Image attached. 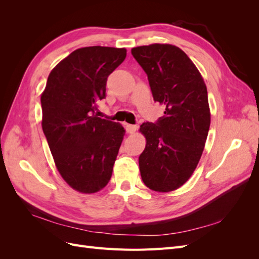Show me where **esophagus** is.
Wrapping results in <instances>:
<instances>
[{"mask_svg": "<svg viewBox=\"0 0 259 259\" xmlns=\"http://www.w3.org/2000/svg\"><path fill=\"white\" fill-rule=\"evenodd\" d=\"M126 131L130 134H134V133L137 131V125H132V124H126Z\"/></svg>", "mask_w": 259, "mask_h": 259, "instance_id": "1", "label": "esophagus"}]
</instances>
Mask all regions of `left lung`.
<instances>
[{
	"instance_id": "left-lung-1",
	"label": "left lung",
	"mask_w": 259,
	"mask_h": 259,
	"mask_svg": "<svg viewBox=\"0 0 259 259\" xmlns=\"http://www.w3.org/2000/svg\"><path fill=\"white\" fill-rule=\"evenodd\" d=\"M132 55L148 76L154 101L165 108L155 123L140 125L147 140L140 175L151 190L173 191L190 178L205 146L210 124L206 85L177 46H138Z\"/></svg>"
}]
</instances>
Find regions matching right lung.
Here are the masks:
<instances>
[{"label":"right lung","instance_id":"obj_1","mask_svg":"<svg viewBox=\"0 0 259 259\" xmlns=\"http://www.w3.org/2000/svg\"><path fill=\"white\" fill-rule=\"evenodd\" d=\"M126 50L79 49L55 67L41 96L42 128L61 177L74 190L94 193L109 183L124 128L95 114L107 79Z\"/></svg>","mask_w":259,"mask_h":259}]
</instances>
